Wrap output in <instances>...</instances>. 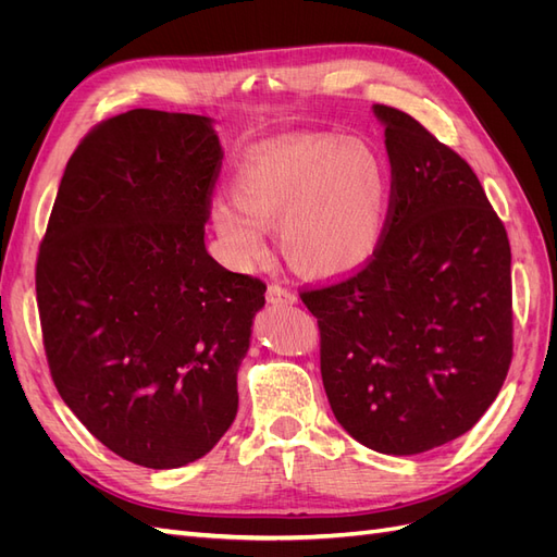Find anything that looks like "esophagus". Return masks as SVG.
<instances>
[{"mask_svg":"<svg viewBox=\"0 0 557 557\" xmlns=\"http://www.w3.org/2000/svg\"><path fill=\"white\" fill-rule=\"evenodd\" d=\"M267 299L272 301V305H293V301H297V297L288 288H283V285L276 283L267 285Z\"/></svg>","mask_w":557,"mask_h":557,"instance_id":"obj_1","label":"esophagus"}]
</instances>
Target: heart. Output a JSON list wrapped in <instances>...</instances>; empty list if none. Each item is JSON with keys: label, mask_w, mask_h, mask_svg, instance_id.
Masks as SVG:
<instances>
[{"label": "heart", "mask_w": 557, "mask_h": 557, "mask_svg": "<svg viewBox=\"0 0 557 557\" xmlns=\"http://www.w3.org/2000/svg\"><path fill=\"white\" fill-rule=\"evenodd\" d=\"M230 195L234 205H213L211 225L234 267L262 260V230L276 227L283 256L297 272L346 276L383 242L391 174L362 139L305 134L252 148Z\"/></svg>", "instance_id": "b5f03b06"}]
</instances>
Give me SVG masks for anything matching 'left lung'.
Masks as SVG:
<instances>
[{
    "instance_id": "8db88e82",
    "label": "left lung",
    "mask_w": 557,
    "mask_h": 557,
    "mask_svg": "<svg viewBox=\"0 0 557 557\" xmlns=\"http://www.w3.org/2000/svg\"><path fill=\"white\" fill-rule=\"evenodd\" d=\"M374 113L393 176L383 242L358 272L299 297L334 418L367 448L416 455L474 428L507 379L511 246L453 148L409 113Z\"/></svg>"
}]
</instances>
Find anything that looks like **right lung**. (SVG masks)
<instances>
[{"instance_id":"obj_1","label":"right lung","mask_w":557,"mask_h":557,"mask_svg":"<svg viewBox=\"0 0 557 557\" xmlns=\"http://www.w3.org/2000/svg\"><path fill=\"white\" fill-rule=\"evenodd\" d=\"M223 150L211 121L134 109L72 153L37 256L50 376L95 440L176 469L239 407L237 372L267 285L218 264L205 223Z\"/></svg>"}]
</instances>
